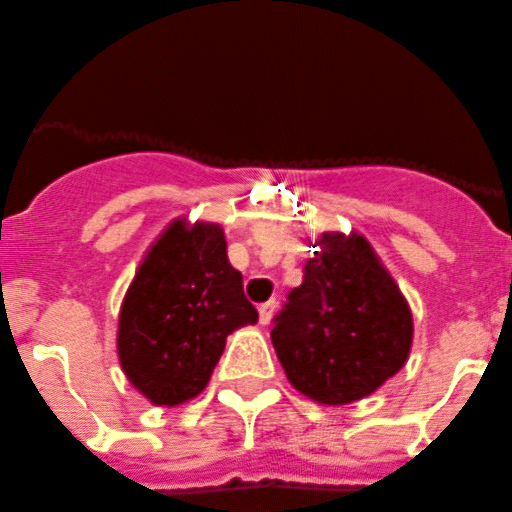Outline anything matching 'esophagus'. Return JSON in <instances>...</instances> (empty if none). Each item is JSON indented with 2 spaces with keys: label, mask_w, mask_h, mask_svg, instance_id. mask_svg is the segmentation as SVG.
Listing matches in <instances>:
<instances>
[{
  "label": "esophagus",
  "mask_w": 512,
  "mask_h": 512,
  "mask_svg": "<svg viewBox=\"0 0 512 512\" xmlns=\"http://www.w3.org/2000/svg\"><path fill=\"white\" fill-rule=\"evenodd\" d=\"M275 308H278V303H275V300H267V303H262L260 308V323L262 326H267V323L272 321V315H275Z\"/></svg>",
  "instance_id": "obj_1"
}]
</instances>
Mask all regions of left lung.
<instances>
[{
  "mask_svg": "<svg viewBox=\"0 0 512 512\" xmlns=\"http://www.w3.org/2000/svg\"><path fill=\"white\" fill-rule=\"evenodd\" d=\"M315 247L270 338L290 384L336 407L369 396L407 364L412 310L361 234L326 232Z\"/></svg>",
  "mask_w": 512,
  "mask_h": 512,
  "instance_id": "left-lung-1",
  "label": "left lung"
}]
</instances>
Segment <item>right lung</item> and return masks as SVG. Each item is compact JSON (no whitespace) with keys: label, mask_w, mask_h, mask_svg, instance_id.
<instances>
[{"label":"right lung","mask_w":512,"mask_h":512,"mask_svg":"<svg viewBox=\"0 0 512 512\" xmlns=\"http://www.w3.org/2000/svg\"><path fill=\"white\" fill-rule=\"evenodd\" d=\"M257 323L219 224L176 219L148 250L118 318V358L156 407L202 394L232 331Z\"/></svg>","instance_id":"1"}]
</instances>
